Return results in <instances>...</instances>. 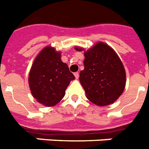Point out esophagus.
I'll use <instances>...</instances> for the list:
<instances>
[{
    "label": "esophagus",
    "instance_id": "esophagus-1",
    "mask_svg": "<svg viewBox=\"0 0 149 149\" xmlns=\"http://www.w3.org/2000/svg\"><path fill=\"white\" fill-rule=\"evenodd\" d=\"M74 74V77H75L76 79H78V78H79V73L78 72H75Z\"/></svg>",
    "mask_w": 149,
    "mask_h": 149
}]
</instances>
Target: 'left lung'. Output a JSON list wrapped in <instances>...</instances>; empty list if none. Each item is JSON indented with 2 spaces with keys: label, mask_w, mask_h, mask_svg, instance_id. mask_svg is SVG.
I'll list each match as a JSON object with an SVG mask.
<instances>
[{
  "label": "left lung",
  "mask_w": 149,
  "mask_h": 149,
  "mask_svg": "<svg viewBox=\"0 0 149 149\" xmlns=\"http://www.w3.org/2000/svg\"><path fill=\"white\" fill-rule=\"evenodd\" d=\"M78 52L84 48L75 47ZM84 68L79 81L87 98L97 106L112 104L123 93L126 73L122 61L112 47L102 41L84 52Z\"/></svg>",
  "instance_id": "left-lung-1"
}]
</instances>
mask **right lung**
Masks as SVG:
<instances>
[{
    "label": "right lung",
    "instance_id": "obj_1",
    "mask_svg": "<svg viewBox=\"0 0 149 149\" xmlns=\"http://www.w3.org/2000/svg\"><path fill=\"white\" fill-rule=\"evenodd\" d=\"M61 58L59 51L47 46L37 55L30 70L28 84L32 96L45 106L60 102L71 81L75 78Z\"/></svg>",
    "mask_w": 149,
    "mask_h": 149
}]
</instances>
